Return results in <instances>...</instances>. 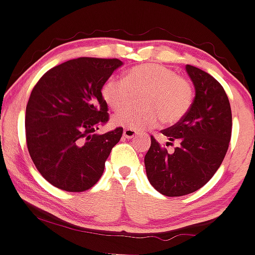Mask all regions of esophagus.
Segmentation results:
<instances>
[{"label": "esophagus", "instance_id": "esophagus-1", "mask_svg": "<svg viewBox=\"0 0 255 255\" xmlns=\"http://www.w3.org/2000/svg\"><path fill=\"white\" fill-rule=\"evenodd\" d=\"M137 133H138L137 130L132 129V128H125V130H123V137L130 139V138L135 137V135H137Z\"/></svg>", "mask_w": 255, "mask_h": 255}]
</instances>
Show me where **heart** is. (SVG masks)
<instances>
[{
  "label": "heart",
  "instance_id": "1",
  "mask_svg": "<svg viewBox=\"0 0 255 255\" xmlns=\"http://www.w3.org/2000/svg\"><path fill=\"white\" fill-rule=\"evenodd\" d=\"M144 93L143 109H122L132 94ZM102 97L116 115L115 123L132 129L153 127L159 120L164 125L179 122L192 104V87L171 69L159 64H142L127 73L126 80L110 78L102 86Z\"/></svg>",
  "mask_w": 255,
  "mask_h": 255
}]
</instances>
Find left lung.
<instances>
[{
	"label": "left lung",
	"mask_w": 255,
	"mask_h": 255,
	"mask_svg": "<svg viewBox=\"0 0 255 255\" xmlns=\"http://www.w3.org/2000/svg\"><path fill=\"white\" fill-rule=\"evenodd\" d=\"M195 86V99L186 115L168 129L169 153L151 135L144 158L146 176L154 189L169 197L201 189L222 164L232 134V112L222 85L206 71L186 65Z\"/></svg>",
	"instance_id": "1"
}]
</instances>
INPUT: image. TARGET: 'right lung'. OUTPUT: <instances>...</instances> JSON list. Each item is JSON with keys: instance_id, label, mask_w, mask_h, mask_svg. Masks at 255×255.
<instances>
[{"instance_id": "right-lung-1", "label": "right lung", "mask_w": 255, "mask_h": 255, "mask_svg": "<svg viewBox=\"0 0 255 255\" xmlns=\"http://www.w3.org/2000/svg\"><path fill=\"white\" fill-rule=\"evenodd\" d=\"M120 59L78 58L48 70L25 109V140L40 175L58 189L82 192L102 176L123 128L97 134L109 122L102 86Z\"/></svg>"}]
</instances>
